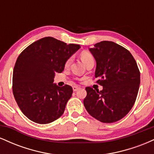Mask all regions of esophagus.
Segmentation results:
<instances>
[{"label": "esophagus", "instance_id": "esophagus-1", "mask_svg": "<svg viewBox=\"0 0 154 154\" xmlns=\"http://www.w3.org/2000/svg\"><path fill=\"white\" fill-rule=\"evenodd\" d=\"M80 89V88L78 87V86H73V91H77L78 90Z\"/></svg>", "mask_w": 154, "mask_h": 154}]
</instances>
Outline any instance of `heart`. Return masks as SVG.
I'll use <instances>...</instances> for the list:
<instances>
[{"mask_svg": "<svg viewBox=\"0 0 154 154\" xmlns=\"http://www.w3.org/2000/svg\"><path fill=\"white\" fill-rule=\"evenodd\" d=\"M81 59H82V62L86 64L88 62H89L90 61H92V60H94V58H93V55H92L91 53L88 52V51H83V52L81 54ZM72 58H69V59L66 60V63H65V66H69L70 63H71Z\"/></svg>", "mask_w": 154, "mask_h": 154, "instance_id": "1", "label": "heart"}]
</instances>
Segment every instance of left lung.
<instances>
[{
  "label": "left lung",
  "instance_id": "1",
  "mask_svg": "<svg viewBox=\"0 0 154 154\" xmlns=\"http://www.w3.org/2000/svg\"><path fill=\"white\" fill-rule=\"evenodd\" d=\"M90 51L96 60V82L103 90L86 87L84 106L98 121L115 122L125 117L135 103L140 83L139 69L130 51L114 42L101 41Z\"/></svg>",
  "mask_w": 154,
  "mask_h": 154
}]
</instances>
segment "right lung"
<instances>
[{
    "mask_svg": "<svg viewBox=\"0 0 154 154\" xmlns=\"http://www.w3.org/2000/svg\"><path fill=\"white\" fill-rule=\"evenodd\" d=\"M80 47L45 37L19 54L13 72L14 96L23 114L31 121L48 124L63 114L73 90L70 85L54 84L66 60Z\"/></svg>",
    "mask_w": 154,
    "mask_h": 154,
    "instance_id": "right-lung-1",
    "label": "right lung"
}]
</instances>
